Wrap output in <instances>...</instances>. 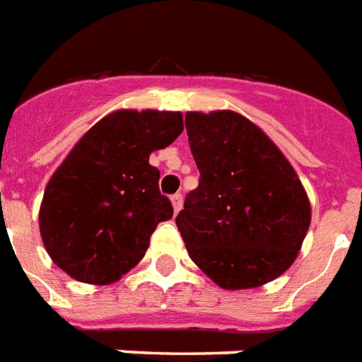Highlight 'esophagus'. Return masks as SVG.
Returning <instances> with one entry per match:
<instances>
[{"instance_id":"obj_1","label":"esophagus","mask_w":362,"mask_h":362,"mask_svg":"<svg viewBox=\"0 0 362 362\" xmlns=\"http://www.w3.org/2000/svg\"><path fill=\"white\" fill-rule=\"evenodd\" d=\"M171 202H173V210H175V214H178V211L182 210V204H184V197H182L180 193H176V195L171 197Z\"/></svg>"}]
</instances>
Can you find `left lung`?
Instances as JSON below:
<instances>
[{
  "mask_svg": "<svg viewBox=\"0 0 362 362\" xmlns=\"http://www.w3.org/2000/svg\"><path fill=\"white\" fill-rule=\"evenodd\" d=\"M186 130L201 173L176 216L187 255L225 290L272 283L298 258L313 217L298 173L236 111H189Z\"/></svg>",
  "mask_w": 362,
  "mask_h": 362,
  "instance_id": "left-lung-1",
  "label": "left lung"
}]
</instances>
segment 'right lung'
I'll return each mask as SVG.
<instances>
[{
  "instance_id": "1",
  "label": "right lung",
  "mask_w": 362,
  "mask_h": 362,
  "mask_svg": "<svg viewBox=\"0 0 362 362\" xmlns=\"http://www.w3.org/2000/svg\"><path fill=\"white\" fill-rule=\"evenodd\" d=\"M184 130L180 111L119 110L69 152L44 189L38 227L49 258L87 284H111L141 262L158 223L173 217L148 163Z\"/></svg>"
}]
</instances>
